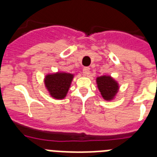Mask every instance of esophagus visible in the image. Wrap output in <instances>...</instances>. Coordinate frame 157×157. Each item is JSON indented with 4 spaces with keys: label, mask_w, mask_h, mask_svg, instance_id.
<instances>
[{
    "label": "esophagus",
    "mask_w": 157,
    "mask_h": 157,
    "mask_svg": "<svg viewBox=\"0 0 157 157\" xmlns=\"http://www.w3.org/2000/svg\"><path fill=\"white\" fill-rule=\"evenodd\" d=\"M90 67H84L83 68V73L85 76H88L89 73H90Z\"/></svg>",
    "instance_id": "obj_1"
}]
</instances>
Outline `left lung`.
<instances>
[{
    "mask_svg": "<svg viewBox=\"0 0 157 157\" xmlns=\"http://www.w3.org/2000/svg\"><path fill=\"white\" fill-rule=\"evenodd\" d=\"M96 83L101 95L104 100L112 101L117 96L119 91V83L113 77L108 75L98 76Z\"/></svg>",
    "mask_w": 157,
    "mask_h": 157,
    "instance_id": "8db88e82",
    "label": "left lung"
}]
</instances>
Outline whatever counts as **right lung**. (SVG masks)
I'll list each match as a JSON object with an SVG mask.
<instances>
[{"label": "right lung", "instance_id": "obj_1", "mask_svg": "<svg viewBox=\"0 0 157 157\" xmlns=\"http://www.w3.org/2000/svg\"><path fill=\"white\" fill-rule=\"evenodd\" d=\"M75 74L65 71L49 73L44 78V83L50 95L54 99H63L67 94Z\"/></svg>", "mask_w": 157, "mask_h": 157}]
</instances>
